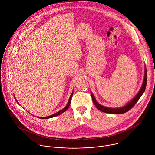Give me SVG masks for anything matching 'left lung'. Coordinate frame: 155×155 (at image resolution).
<instances>
[{
    "label": "left lung",
    "mask_w": 155,
    "mask_h": 155,
    "mask_svg": "<svg viewBox=\"0 0 155 155\" xmlns=\"http://www.w3.org/2000/svg\"><path fill=\"white\" fill-rule=\"evenodd\" d=\"M147 69L145 67V75H144V79L143 81L142 85V87L140 89L138 93L136 95V96L132 99L130 101H129L127 104H126L124 106H123L121 107H118V108H110V107H107L105 106H103L99 104L97 101L96 99L94 96V94L91 92V95L92 97L93 102L96 108L99 110L100 111L103 112L104 113L107 114H121L127 112V111L130 109H131L132 107H134V105L137 103V102L139 101L140 97L142 96V95L143 94L145 88H146V85H147Z\"/></svg>",
    "instance_id": "obj_1"
}]
</instances>
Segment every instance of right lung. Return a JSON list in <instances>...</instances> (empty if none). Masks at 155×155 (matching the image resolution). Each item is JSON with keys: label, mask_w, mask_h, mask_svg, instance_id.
<instances>
[{"label": "right lung", "mask_w": 155, "mask_h": 155, "mask_svg": "<svg viewBox=\"0 0 155 155\" xmlns=\"http://www.w3.org/2000/svg\"><path fill=\"white\" fill-rule=\"evenodd\" d=\"M73 93H74V91L72 93V94H71V96H70V97H69V101H68V102L67 105H66V106H65L64 108H62L61 110H60V111H59V112H56V113H55V114H53V115H50V116H48V117H37L38 118H40V119H48V118H51L55 117H56V116H58V115H59L62 114L63 112H65L66 110H67L68 109V108L69 107V105H70V104H71V99H72V97ZM14 97H15V99L16 102L20 105V104H19V102H18L17 101V100L16 99L15 96H14Z\"/></svg>", "instance_id": "add662e5"}]
</instances>
